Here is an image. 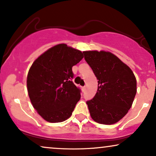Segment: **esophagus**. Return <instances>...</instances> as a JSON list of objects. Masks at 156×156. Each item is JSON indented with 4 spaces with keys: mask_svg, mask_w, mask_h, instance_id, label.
<instances>
[{
    "mask_svg": "<svg viewBox=\"0 0 156 156\" xmlns=\"http://www.w3.org/2000/svg\"><path fill=\"white\" fill-rule=\"evenodd\" d=\"M82 90L83 92H84V91H85V90H86V87H85V86L82 87Z\"/></svg>",
    "mask_w": 156,
    "mask_h": 156,
    "instance_id": "esophagus-1",
    "label": "esophagus"
}]
</instances>
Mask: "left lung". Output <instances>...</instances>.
I'll return each instance as SVG.
<instances>
[{
	"label": "left lung",
	"mask_w": 156,
	"mask_h": 156,
	"mask_svg": "<svg viewBox=\"0 0 156 156\" xmlns=\"http://www.w3.org/2000/svg\"><path fill=\"white\" fill-rule=\"evenodd\" d=\"M83 53L98 80L95 96L87 102L91 117L100 124H115L132 106L137 92L136 78L131 69L111 52Z\"/></svg>",
	"instance_id": "obj_1"
}]
</instances>
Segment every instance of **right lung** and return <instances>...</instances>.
<instances>
[{
	"instance_id": "obj_1",
	"label": "right lung",
	"mask_w": 156,
	"mask_h": 156,
	"mask_svg": "<svg viewBox=\"0 0 156 156\" xmlns=\"http://www.w3.org/2000/svg\"><path fill=\"white\" fill-rule=\"evenodd\" d=\"M84 57L80 50L60 44L40 55L29 69L27 90L38 114L49 122H61L72 115L80 100V90L72 81V66Z\"/></svg>"
}]
</instances>
